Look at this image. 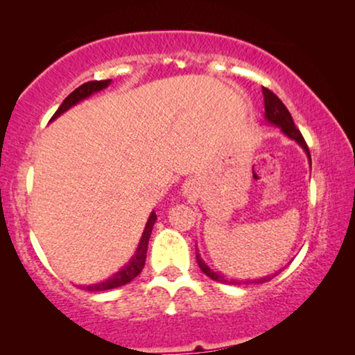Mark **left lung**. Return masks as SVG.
I'll use <instances>...</instances> for the list:
<instances>
[{
  "mask_svg": "<svg viewBox=\"0 0 355 355\" xmlns=\"http://www.w3.org/2000/svg\"><path fill=\"white\" fill-rule=\"evenodd\" d=\"M263 90V100H265V119L268 121V123L278 125V128L283 130V132L288 135L289 139H293L297 142L300 147L304 148V152L307 153V157L310 159V152H309V147L307 144H305V140L302 137V134H300V130L295 128L294 121H293V116L286 108L283 101H281L278 96H276L273 92L268 90V89H261ZM310 163H312V159H310ZM196 259H197V263L200 266V270L205 273L208 278H211L213 281H218V283H227V284H252V283H265V281H270L271 276H265V278H260V279H247V281H237V279H227L225 276H221L220 273H216V271H213L210 266H208L205 261L202 260V257L198 252H196Z\"/></svg>",
  "mask_w": 355,
  "mask_h": 355,
  "instance_id": "obj_1",
  "label": "left lung"
}]
</instances>
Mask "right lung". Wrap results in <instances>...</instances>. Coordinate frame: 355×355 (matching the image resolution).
<instances>
[{"mask_svg":"<svg viewBox=\"0 0 355 355\" xmlns=\"http://www.w3.org/2000/svg\"><path fill=\"white\" fill-rule=\"evenodd\" d=\"M111 84V80H90V82H85V84H82L80 87H77V89L69 94L62 101L60 108L56 110V113L53 114V119H56L58 116H61L64 111H67L71 108V106H74L79 103V101L85 100L87 96H90L92 94H95V92H100L106 89ZM155 221H157V215H155V211L150 213L148 216V221L147 225H145V230H144V234L140 237V242H139V247L137 250H135V254L130 261L125 266H123L118 273L111 276V278L101 281V283H96V284H92V286H82V288L87 289V291H108V289H114V288H119V286H124L132 281L135 276H137L140 271H142L144 265H145V259H147V247H148V239H150V234H152V230H153V225Z\"/></svg>","mask_w":355,"mask_h":355,"instance_id":"1","label":"right lung"}]
</instances>
